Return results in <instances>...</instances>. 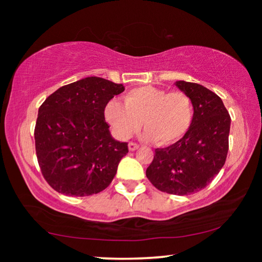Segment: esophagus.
<instances>
[{"label":"esophagus","instance_id":"34e87169","mask_svg":"<svg viewBox=\"0 0 262 262\" xmlns=\"http://www.w3.org/2000/svg\"><path fill=\"white\" fill-rule=\"evenodd\" d=\"M139 148V145L137 143H134V142H130L128 143V149H130V151H135V150H137Z\"/></svg>","mask_w":262,"mask_h":262}]
</instances>
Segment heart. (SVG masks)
Listing matches in <instances>:
<instances>
[{
    "instance_id": "heart-1",
    "label": "heart",
    "mask_w": 262,
    "mask_h": 262,
    "mask_svg": "<svg viewBox=\"0 0 262 262\" xmlns=\"http://www.w3.org/2000/svg\"><path fill=\"white\" fill-rule=\"evenodd\" d=\"M124 102L111 100L106 105L105 117L117 137L130 138L142 126L144 138L161 145H170L184 137L193 121V105L184 92L144 85L132 89Z\"/></svg>"
}]
</instances>
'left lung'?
<instances>
[{
    "instance_id": "obj_1",
    "label": "left lung",
    "mask_w": 262,
    "mask_h": 262,
    "mask_svg": "<svg viewBox=\"0 0 262 262\" xmlns=\"http://www.w3.org/2000/svg\"><path fill=\"white\" fill-rule=\"evenodd\" d=\"M175 84L192 101L191 128L180 141L156 149L145 174L160 191L188 195L205 188L224 166L231 119L222 99L210 89L186 81Z\"/></svg>"
}]
</instances>
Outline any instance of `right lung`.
<instances>
[{"label": "right lung", "instance_id": "obj_1", "mask_svg": "<svg viewBox=\"0 0 262 262\" xmlns=\"http://www.w3.org/2000/svg\"><path fill=\"white\" fill-rule=\"evenodd\" d=\"M124 91L123 84L85 77L57 89L39 107L35 152L42 177L55 191L85 196L112 182L128 149L111 136L105 108Z\"/></svg>", "mask_w": 262, "mask_h": 262}]
</instances>
